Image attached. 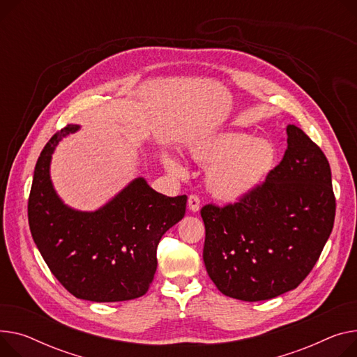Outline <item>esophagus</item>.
Segmentation results:
<instances>
[{
    "instance_id": "esophagus-1",
    "label": "esophagus",
    "mask_w": 357,
    "mask_h": 357,
    "mask_svg": "<svg viewBox=\"0 0 357 357\" xmlns=\"http://www.w3.org/2000/svg\"><path fill=\"white\" fill-rule=\"evenodd\" d=\"M188 208L191 212H198L201 208V199L197 195H191L188 198Z\"/></svg>"
}]
</instances>
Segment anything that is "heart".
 I'll list each match as a JSON object with an SVG mask.
<instances>
[{"label": "heart", "instance_id": "heart-1", "mask_svg": "<svg viewBox=\"0 0 357 357\" xmlns=\"http://www.w3.org/2000/svg\"><path fill=\"white\" fill-rule=\"evenodd\" d=\"M186 153L205 168L206 191L221 202L241 201L266 182L277 163V149L268 139H254L244 132H220L194 139ZM165 166L179 174L174 156Z\"/></svg>", "mask_w": 357, "mask_h": 357}]
</instances>
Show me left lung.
<instances>
[{"instance_id":"left-lung-1","label":"left lung","mask_w":357,"mask_h":357,"mask_svg":"<svg viewBox=\"0 0 357 357\" xmlns=\"http://www.w3.org/2000/svg\"><path fill=\"white\" fill-rule=\"evenodd\" d=\"M335 213L327 158L289 125L286 153L263 185L234 205L201 209L208 275L222 294L243 301L294 290L317 263Z\"/></svg>"}]
</instances>
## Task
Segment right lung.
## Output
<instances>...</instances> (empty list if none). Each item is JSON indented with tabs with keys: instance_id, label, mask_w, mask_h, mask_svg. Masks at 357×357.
Masks as SVG:
<instances>
[{
	"instance_id": "1",
	"label": "right lung",
	"mask_w": 357,
	"mask_h": 357,
	"mask_svg": "<svg viewBox=\"0 0 357 357\" xmlns=\"http://www.w3.org/2000/svg\"><path fill=\"white\" fill-rule=\"evenodd\" d=\"M79 129L67 125L57 132L36 163L29 198L33 240L75 297L96 303L142 297L156 271V247L183 218L188 198L162 195L145 178H135L96 211L66 205L53 186L50 165L59 142Z\"/></svg>"
}]
</instances>
